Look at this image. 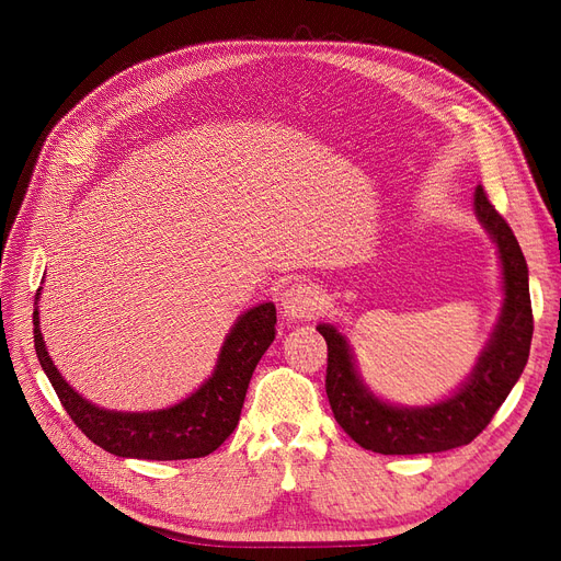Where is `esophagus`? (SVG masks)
<instances>
[{"instance_id":"34e87169","label":"esophagus","mask_w":561,"mask_h":561,"mask_svg":"<svg viewBox=\"0 0 561 561\" xmlns=\"http://www.w3.org/2000/svg\"><path fill=\"white\" fill-rule=\"evenodd\" d=\"M280 309L287 318H313L320 311V293L311 283L287 285L280 297Z\"/></svg>"}]
</instances>
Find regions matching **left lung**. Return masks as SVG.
Listing matches in <instances>:
<instances>
[{"label": "left lung", "instance_id": "1", "mask_svg": "<svg viewBox=\"0 0 561 561\" xmlns=\"http://www.w3.org/2000/svg\"><path fill=\"white\" fill-rule=\"evenodd\" d=\"M474 213L499 245L505 301L491 342L468 381L449 400L431 407H393L375 398L355 371L346 339L332 325H318L328 342L325 390L332 414L351 439L369 451L435 454L472 443L494 419L529 360L534 313L522 248L482 186L474 190Z\"/></svg>", "mask_w": 561, "mask_h": 561}]
</instances>
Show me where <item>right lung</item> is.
<instances>
[{
    "label": "right lung",
    "instance_id": "right-lung-1",
    "mask_svg": "<svg viewBox=\"0 0 561 561\" xmlns=\"http://www.w3.org/2000/svg\"><path fill=\"white\" fill-rule=\"evenodd\" d=\"M35 299H39V290ZM32 322H35V351L42 369L65 412L91 443L124 458L182 461V458L213 454L233 433L241 419L252 371L276 336V307L266 301L239 318L219 353L215 375L196 393L168 410L142 414L100 410L83 400L48 358L37 309L32 313Z\"/></svg>",
    "mask_w": 561,
    "mask_h": 561
}]
</instances>
